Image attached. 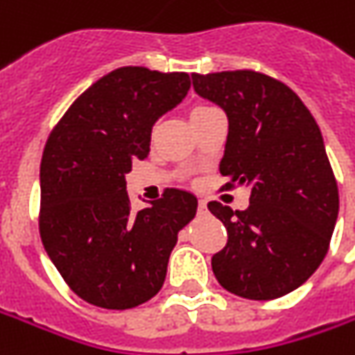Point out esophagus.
Returning <instances> with one entry per match:
<instances>
[{
  "instance_id": "1",
  "label": "esophagus",
  "mask_w": 355,
  "mask_h": 355,
  "mask_svg": "<svg viewBox=\"0 0 355 355\" xmlns=\"http://www.w3.org/2000/svg\"><path fill=\"white\" fill-rule=\"evenodd\" d=\"M198 209H199V213H207V203H205V201H199Z\"/></svg>"
}]
</instances>
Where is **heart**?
I'll use <instances>...</instances> for the list:
<instances>
[{
  "mask_svg": "<svg viewBox=\"0 0 355 355\" xmlns=\"http://www.w3.org/2000/svg\"><path fill=\"white\" fill-rule=\"evenodd\" d=\"M198 108H199V106H198Z\"/></svg>",
  "mask_w": 355,
  "mask_h": 355,
  "instance_id": "b5f03b06",
  "label": "heart"
}]
</instances>
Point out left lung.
Wrapping results in <instances>:
<instances>
[{
    "label": "left lung",
    "mask_w": 355,
    "mask_h": 355,
    "mask_svg": "<svg viewBox=\"0 0 355 355\" xmlns=\"http://www.w3.org/2000/svg\"><path fill=\"white\" fill-rule=\"evenodd\" d=\"M199 96L225 110L227 187L249 185L245 211L209 201L227 245L211 259L229 293L272 300L304 284L324 261L340 199L322 132L284 83L257 71L191 75Z\"/></svg>",
    "instance_id": "8db88e82"
}]
</instances>
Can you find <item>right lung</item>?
<instances>
[{"label": "right lung", "instance_id": "add662e5", "mask_svg": "<svg viewBox=\"0 0 355 355\" xmlns=\"http://www.w3.org/2000/svg\"><path fill=\"white\" fill-rule=\"evenodd\" d=\"M187 73L120 67L87 89L49 136L41 159L39 233L71 291L94 306L126 310L156 296L178 233L198 211L170 187L132 211L126 173L150 152L152 126L189 90Z\"/></svg>", "mask_w": 355, "mask_h": 355}]
</instances>
